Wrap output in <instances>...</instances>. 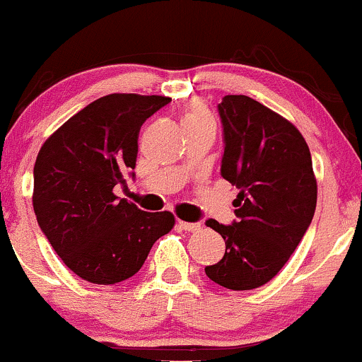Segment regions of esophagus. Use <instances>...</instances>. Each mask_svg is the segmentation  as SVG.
<instances>
[{"instance_id":"1","label":"esophagus","mask_w":362,"mask_h":362,"mask_svg":"<svg viewBox=\"0 0 362 362\" xmlns=\"http://www.w3.org/2000/svg\"><path fill=\"white\" fill-rule=\"evenodd\" d=\"M177 226H180L182 230H186V233H197V230L202 229V226L200 224H194V222L177 221Z\"/></svg>"}]
</instances>
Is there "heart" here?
<instances>
[{
	"label": "heart",
	"mask_w": 362,
	"mask_h": 362,
	"mask_svg": "<svg viewBox=\"0 0 362 362\" xmlns=\"http://www.w3.org/2000/svg\"><path fill=\"white\" fill-rule=\"evenodd\" d=\"M205 121H214L210 116V111L206 109V105L200 103V100H193L186 105V109L182 111L181 123L185 124H197V123H205Z\"/></svg>",
	"instance_id": "b5f03b06"
}]
</instances>
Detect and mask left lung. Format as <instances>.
<instances>
[{"label": "left lung", "instance_id": "obj_1", "mask_svg": "<svg viewBox=\"0 0 362 362\" xmlns=\"http://www.w3.org/2000/svg\"><path fill=\"white\" fill-rule=\"evenodd\" d=\"M224 128L221 174L239 189L230 226L206 221L226 255L205 274L218 286L250 291L279 274L301 243L316 209L311 153L299 129L247 95L218 104Z\"/></svg>", "mask_w": 362, "mask_h": 362}]
</instances>
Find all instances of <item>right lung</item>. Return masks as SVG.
<instances>
[{
  "label": "right lung",
  "instance_id": "obj_1",
  "mask_svg": "<svg viewBox=\"0 0 362 362\" xmlns=\"http://www.w3.org/2000/svg\"><path fill=\"white\" fill-rule=\"evenodd\" d=\"M169 97L109 93L71 116L40 147L34 165L37 224L64 265L100 286L136 274L153 243L174 227L170 212H144L116 197L135 176L138 133Z\"/></svg>",
  "mask_w": 362,
  "mask_h": 362
}]
</instances>
